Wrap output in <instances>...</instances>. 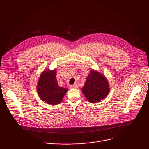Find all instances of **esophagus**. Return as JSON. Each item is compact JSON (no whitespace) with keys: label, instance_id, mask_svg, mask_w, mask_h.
Listing matches in <instances>:
<instances>
[{"label":"esophagus","instance_id":"34e87169","mask_svg":"<svg viewBox=\"0 0 149 149\" xmlns=\"http://www.w3.org/2000/svg\"><path fill=\"white\" fill-rule=\"evenodd\" d=\"M70 88H76L78 87V86L77 84H74V85H71V86H70Z\"/></svg>","mask_w":149,"mask_h":149}]
</instances>
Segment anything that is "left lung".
<instances>
[{"instance_id": "1", "label": "left lung", "mask_w": 149, "mask_h": 149, "mask_svg": "<svg viewBox=\"0 0 149 149\" xmlns=\"http://www.w3.org/2000/svg\"><path fill=\"white\" fill-rule=\"evenodd\" d=\"M108 81L105 77L95 71H91L82 88V92L88 101L97 103L104 99L109 93Z\"/></svg>"}]
</instances>
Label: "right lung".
I'll list each match as a JSON object with an SVG mask.
<instances>
[{
  "label": "right lung",
  "mask_w": 149,
  "mask_h": 149,
  "mask_svg": "<svg viewBox=\"0 0 149 149\" xmlns=\"http://www.w3.org/2000/svg\"><path fill=\"white\" fill-rule=\"evenodd\" d=\"M56 75L55 70L44 71L39 78L37 87L41 100L51 105L58 104L68 91L58 86Z\"/></svg>",
  "instance_id": "1"
}]
</instances>
